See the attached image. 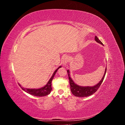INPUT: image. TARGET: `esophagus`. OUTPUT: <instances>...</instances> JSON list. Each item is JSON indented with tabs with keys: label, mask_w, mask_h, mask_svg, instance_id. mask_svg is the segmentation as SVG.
Returning <instances> with one entry per match:
<instances>
[{
	"label": "esophagus",
	"mask_w": 125,
	"mask_h": 125,
	"mask_svg": "<svg viewBox=\"0 0 125 125\" xmlns=\"http://www.w3.org/2000/svg\"><path fill=\"white\" fill-rule=\"evenodd\" d=\"M69 62V58L68 57L66 56H64L62 60V62L63 63V66H66L67 65V63H68V62Z\"/></svg>",
	"instance_id": "esophagus-1"
}]
</instances>
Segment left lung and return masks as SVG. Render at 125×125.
Segmentation results:
<instances>
[{"mask_svg": "<svg viewBox=\"0 0 125 125\" xmlns=\"http://www.w3.org/2000/svg\"><path fill=\"white\" fill-rule=\"evenodd\" d=\"M95 40L96 42L99 43L104 46L103 43H102L101 42V41L97 38V37L96 36H95ZM106 68H105V70L104 74L103 75V78H102L101 81L98 83L97 84L92 86H82L78 85L77 84L75 83L74 81L73 80V79H72L70 77L69 70H67V73L69 77V83L70 85V90H71V93L75 96L81 97L89 96L91 95H92V94H94L96 91L98 90V89H99V87L100 86L101 84H102V83L103 82L104 79L105 75L106 74Z\"/></svg>", "mask_w": 125, "mask_h": 125, "instance_id": "obj_1", "label": "left lung"}]
</instances>
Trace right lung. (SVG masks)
Returning <instances> with one entry per match:
<instances>
[{
  "instance_id": "add662e5",
  "label": "right lung",
  "mask_w": 125,
  "mask_h": 125,
  "mask_svg": "<svg viewBox=\"0 0 125 125\" xmlns=\"http://www.w3.org/2000/svg\"><path fill=\"white\" fill-rule=\"evenodd\" d=\"M61 67H62L61 66H59L58 68L54 72V73L52 74V77L50 78V80H49V81L47 83V84L44 86L42 87V88H40V89H28V88H23V87H22L21 86L20 84H19L22 89L23 91H24L25 92H26V93H28L29 94H31L32 95L35 96H40V97L46 96L48 95V94H50L51 91L52 90V81L54 77L55 74L57 73V70Z\"/></svg>"
}]
</instances>
